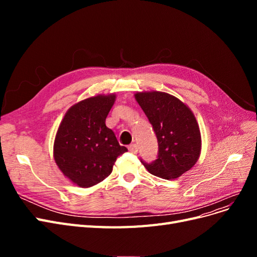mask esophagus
<instances>
[{"instance_id":"1","label":"esophagus","mask_w":257,"mask_h":257,"mask_svg":"<svg viewBox=\"0 0 257 257\" xmlns=\"http://www.w3.org/2000/svg\"><path fill=\"white\" fill-rule=\"evenodd\" d=\"M128 151L132 153H137L138 152V148L136 145H130L128 146Z\"/></svg>"}]
</instances>
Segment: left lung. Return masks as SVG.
<instances>
[{
	"label": "left lung",
	"mask_w": 257,
	"mask_h": 257,
	"mask_svg": "<svg viewBox=\"0 0 257 257\" xmlns=\"http://www.w3.org/2000/svg\"><path fill=\"white\" fill-rule=\"evenodd\" d=\"M135 98L146 113L158 138V159L144 166L150 174L174 180L198 161L201 137L190 108L165 92H137Z\"/></svg>",
	"instance_id": "8db88e82"
}]
</instances>
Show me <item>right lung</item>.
Here are the masks:
<instances>
[{
    "instance_id": "add662e5",
    "label": "right lung",
    "mask_w": 257,
    "mask_h": 257,
    "mask_svg": "<svg viewBox=\"0 0 257 257\" xmlns=\"http://www.w3.org/2000/svg\"><path fill=\"white\" fill-rule=\"evenodd\" d=\"M115 94H98L73 105L62 119L53 144V158L63 175L80 188L103 181L116 158L126 152L106 118Z\"/></svg>"
}]
</instances>
